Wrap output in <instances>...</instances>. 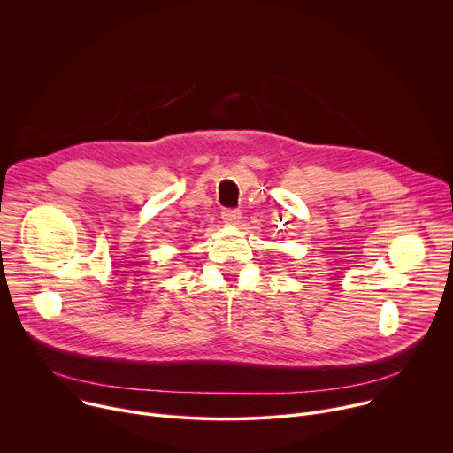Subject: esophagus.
Segmentation results:
<instances>
[{"label": "esophagus", "mask_w": 453, "mask_h": 453, "mask_svg": "<svg viewBox=\"0 0 453 453\" xmlns=\"http://www.w3.org/2000/svg\"><path fill=\"white\" fill-rule=\"evenodd\" d=\"M222 220L227 224H236L240 220V210L234 208H224L222 210Z\"/></svg>", "instance_id": "34e87169"}]
</instances>
